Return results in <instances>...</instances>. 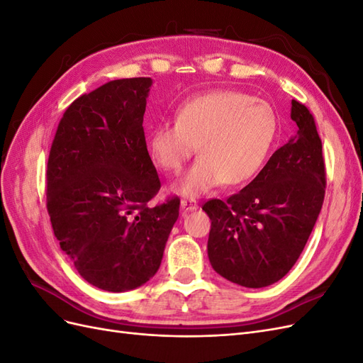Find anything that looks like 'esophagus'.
<instances>
[{
    "instance_id": "obj_1",
    "label": "esophagus",
    "mask_w": 363,
    "mask_h": 363,
    "mask_svg": "<svg viewBox=\"0 0 363 363\" xmlns=\"http://www.w3.org/2000/svg\"><path fill=\"white\" fill-rule=\"evenodd\" d=\"M196 208H199V204H196L195 200H192V199L182 200V211L183 212H192V211H196Z\"/></svg>"
}]
</instances>
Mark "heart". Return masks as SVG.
<instances>
[{"instance_id": "obj_1", "label": "heart", "mask_w": 363, "mask_h": 363, "mask_svg": "<svg viewBox=\"0 0 363 363\" xmlns=\"http://www.w3.org/2000/svg\"><path fill=\"white\" fill-rule=\"evenodd\" d=\"M279 133L274 108L238 91H213L180 106L175 123L152 130L150 151L157 167L180 172L199 147L200 159L174 184L189 199L251 180L265 164Z\"/></svg>"}]
</instances>
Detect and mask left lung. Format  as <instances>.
<instances>
[{
    "label": "left lung",
    "instance_id": "obj_1",
    "mask_svg": "<svg viewBox=\"0 0 363 363\" xmlns=\"http://www.w3.org/2000/svg\"><path fill=\"white\" fill-rule=\"evenodd\" d=\"M291 118L298 131L256 179L225 201L203 206L212 221L207 240L212 268L245 288H265L286 276L323 207L325 164L315 119L295 100Z\"/></svg>",
    "mask_w": 363,
    "mask_h": 363
}]
</instances>
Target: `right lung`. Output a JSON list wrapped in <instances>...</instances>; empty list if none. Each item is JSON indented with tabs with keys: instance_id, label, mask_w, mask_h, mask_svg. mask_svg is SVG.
I'll use <instances>...</instances> for the list:
<instances>
[{
	"instance_id": "right-lung-1",
	"label": "right lung",
	"mask_w": 363,
	"mask_h": 363,
	"mask_svg": "<svg viewBox=\"0 0 363 363\" xmlns=\"http://www.w3.org/2000/svg\"><path fill=\"white\" fill-rule=\"evenodd\" d=\"M150 77L108 82L65 111L47 164V208L80 276L125 292L157 272L180 199L155 207L160 180L142 123Z\"/></svg>"
}]
</instances>
